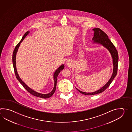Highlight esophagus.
<instances>
[{
	"mask_svg": "<svg viewBox=\"0 0 132 132\" xmlns=\"http://www.w3.org/2000/svg\"><path fill=\"white\" fill-rule=\"evenodd\" d=\"M65 64L68 66H71V65H72V63L70 62V61H67L65 62Z\"/></svg>",
	"mask_w": 132,
	"mask_h": 132,
	"instance_id": "1",
	"label": "esophagus"
}]
</instances>
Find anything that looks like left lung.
<instances>
[{"instance_id": "left-lung-1", "label": "left lung", "mask_w": 132, "mask_h": 132, "mask_svg": "<svg viewBox=\"0 0 132 132\" xmlns=\"http://www.w3.org/2000/svg\"><path fill=\"white\" fill-rule=\"evenodd\" d=\"M93 30L94 31V36L93 37V40L94 42H93L101 44L109 50L112 56L114 67H113V72L110 80L103 87H102L100 90H98L93 93H88L81 92V90L77 89V88H76L80 93H81L84 95H95L104 92V90L110 86V84H111L113 79L116 77V76H117V72H118V51L115 48V46L113 45L112 42L109 39L107 34L104 32L102 30H101V29L98 28H94Z\"/></svg>"}]
</instances>
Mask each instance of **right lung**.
Listing matches in <instances>:
<instances>
[{
    "label": "right lung",
    "mask_w": 132,
    "mask_h": 132,
    "mask_svg": "<svg viewBox=\"0 0 132 132\" xmlns=\"http://www.w3.org/2000/svg\"><path fill=\"white\" fill-rule=\"evenodd\" d=\"M29 33V31H27L26 32H25V34L23 35V36L22 37V39L21 40L20 42H19L17 45L16 46L15 48H14V51H13V57H12V60H13V67H14V73L15 75L16 76V77L17 78V80L19 81L21 83V84L22 85L23 87L25 88L26 90H27V91L28 93H31V94L35 96L36 97H39V98H49L50 97H51L53 95L54 93H55L56 89V81H57V76L59 75V73L62 71L64 68V65H62L59 68H57V69H56V71H55V72L54 74V86L53 90L51 92V93H48V94H42L40 93H38L34 91L33 90L31 89L30 88L28 87L26 84H25V83L22 81V80H21V79L20 78L19 76H18V74L17 73V70H16V61H15V59H16V55L17 53L18 49L20 46V43L22 42V40L25 38V37Z\"/></svg>",
    "instance_id": "right-lung-1"
}]
</instances>
